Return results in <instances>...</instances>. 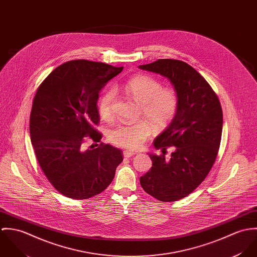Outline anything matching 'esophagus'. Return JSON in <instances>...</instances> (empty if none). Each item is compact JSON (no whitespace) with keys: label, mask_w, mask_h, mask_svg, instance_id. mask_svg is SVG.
Wrapping results in <instances>:
<instances>
[{"label":"esophagus","mask_w":257,"mask_h":257,"mask_svg":"<svg viewBox=\"0 0 257 257\" xmlns=\"http://www.w3.org/2000/svg\"><path fill=\"white\" fill-rule=\"evenodd\" d=\"M136 153L134 152V151H131V150H124L123 151V156L125 157V158H130V157H132V156H134Z\"/></svg>","instance_id":"34e87169"}]
</instances>
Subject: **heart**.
<instances>
[{"label":"heart","instance_id":"heart-1","mask_svg":"<svg viewBox=\"0 0 257 257\" xmlns=\"http://www.w3.org/2000/svg\"><path fill=\"white\" fill-rule=\"evenodd\" d=\"M124 89L141 104V113L155 127L168 124L177 112V93L171 88H162L161 82L153 77L138 75L125 83ZM114 97V90L107 89L98 100V111L104 119H110L112 115ZM151 132L152 127L147 120L120 123L110 130L109 139L116 147L138 150L147 142Z\"/></svg>","mask_w":257,"mask_h":257}]
</instances>
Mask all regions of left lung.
<instances>
[{"mask_svg":"<svg viewBox=\"0 0 257 257\" xmlns=\"http://www.w3.org/2000/svg\"><path fill=\"white\" fill-rule=\"evenodd\" d=\"M140 68L168 78L179 100L171 123L153 142L162 154H149L152 166L141 185L159 201H178L205 180L216 161L222 130L220 101L205 78L184 61L158 59ZM172 146L175 151L166 158V149Z\"/></svg>","mask_w":257,"mask_h":257,"instance_id":"1","label":"left lung"}]
</instances>
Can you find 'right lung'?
<instances>
[{"label":"right lung","instance_id":"right-lung-1","mask_svg":"<svg viewBox=\"0 0 257 257\" xmlns=\"http://www.w3.org/2000/svg\"><path fill=\"white\" fill-rule=\"evenodd\" d=\"M123 67L72 60L55 68L37 88L30 134L38 164L62 195L83 200L103 192L112 181L122 151L100 143L98 98L101 89Z\"/></svg>","mask_w":257,"mask_h":257}]
</instances>
